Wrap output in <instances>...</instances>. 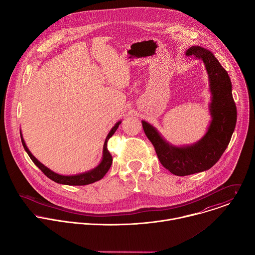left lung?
<instances>
[{
    "mask_svg": "<svg viewBox=\"0 0 255 255\" xmlns=\"http://www.w3.org/2000/svg\"><path fill=\"white\" fill-rule=\"evenodd\" d=\"M186 54L204 62L209 78L211 121L205 135L195 143L176 146L166 141L153 125L141 121L160 163L178 176L205 171L219 160L228 146L237 120L232 84L220 62L210 50L198 45L190 47Z\"/></svg>",
    "mask_w": 255,
    "mask_h": 255,
    "instance_id": "obj_1",
    "label": "left lung"
}]
</instances>
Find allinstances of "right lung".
<instances>
[{"label": "right lung", "instance_id": "1", "mask_svg": "<svg viewBox=\"0 0 255 255\" xmlns=\"http://www.w3.org/2000/svg\"><path fill=\"white\" fill-rule=\"evenodd\" d=\"M121 122H122L121 120L118 121L114 125V127L110 130V132H109V134L107 135L105 143H104V147H103V156H102V159H101L100 163L95 168H93L89 171H85V172L78 173V174H70V175H63V174L56 173L53 170H51L50 168H48L47 166H45L43 163H41L28 149L27 145L24 141L21 130H20V135H21V141H22V144H23V147H24L25 151L27 152V154L29 155L31 160L34 162V164L37 166L48 178H50L51 180L55 181V183L61 184V185L86 186V185L93 184V183H95V181H98L101 178H103L104 175L108 172V170L110 169V167L112 165L113 158H112V155L110 154V152H109L108 149H107V143H108V140L114 135V133L118 129Z\"/></svg>", "mask_w": 255, "mask_h": 255}]
</instances>
